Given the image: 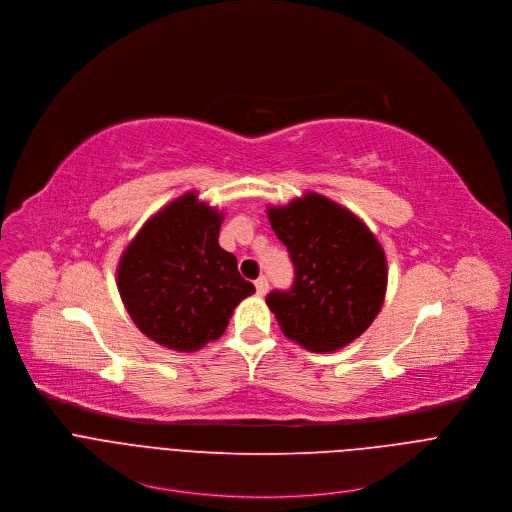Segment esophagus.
Listing matches in <instances>:
<instances>
[{
  "instance_id": "1",
  "label": "esophagus",
  "mask_w": 512,
  "mask_h": 512,
  "mask_svg": "<svg viewBox=\"0 0 512 512\" xmlns=\"http://www.w3.org/2000/svg\"><path fill=\"white\" fill-rule=\"evenodd\" d=\"M254 284H256V292H258V296H264V294L268 292V288H270V284H268V278H266V276H260Z\"/></svg>"
}]
</instances>
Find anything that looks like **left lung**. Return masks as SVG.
<instances>
[{
  "label": "left lung",
  "instance_id": "left-lung-1",
  "mask_svg": "<svg viewBox=\"0 0 512 512\" xmlns=\"http://www.w3.org/2000/svg\"><path fill=\"white\" fill-rule=\"evenodd\" d=\"M268 220L294 264V284L266 296L282 333L315 353L353 343L385 298L387 262L377 238L321 193L270 206Z\"/></svg>",
  "mask_w": 512,
  "mask_h": 512
}]
</instances>
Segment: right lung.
<instances>
[{
	"mask_svg": "<svg viewBox=\"0 0 512 512\" xmlns=\"http://www.w3.org/2000/svg\"><path fill=\"white\" fill-rule=\"evenodd\" d=\"M224 214L189 191L145 222L117 268L125 309L161 347L193 353L220 339L254 294L234 254L220 248Z\"/></svg>",
	"mask_w": 512,
	"mask_h": 512,
	"instance_id": "right-lung-1",
	"label": "right lung"
}]
</instances>
